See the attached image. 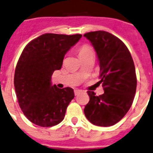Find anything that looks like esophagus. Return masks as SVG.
I'll return each instance as SVG.
<instances>
[{
    "label": "esophagus",
    "mask_w": 153,
    "mask_h": 153,
    "mask_svg": "<svg viewBox=\"0 0 153 153\" xmlns=\"http://www.w3.org/2000/svg\"><path fill=\"white\" fill-rule=\"evenodd\" d=\"M82 92V90L80 89H75V95H78L79 93Z\"/></svg>",
    "instance_id": "esophagus-1"
}]
</instances>
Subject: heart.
<instances>
[{
  "label": "heart",
  "mask_w": 153,
  "mask_h": 153,
  "mask_svg": "<svg viewBox=\"0 0 153 153\" xmlns=\"http://www.w3.org/2000/svg\"><path fill=\"white\" fill-rule=\"evenodd\" d=\"M78 53L79 57L81 58V57L84 56V55H85V54H87L93 53V49L90 45L85 44V45H82V46H80V47L78 48Z\"/></svg>",
  "instance_id": "obj_1"
}]
</instances>
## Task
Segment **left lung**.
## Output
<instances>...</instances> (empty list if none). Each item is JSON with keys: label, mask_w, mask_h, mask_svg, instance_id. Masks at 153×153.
<instances>
[{"label": "left lung", "mask_w": 153, "mask_h": 153, "mask_svg": "<svg viewBox=\"0 0 153 153\" xmlns=\"http://www.w3.org/2000/svg\"><path fill=\"white\" fill-rule=\"evenodd\" d=\"M98 55L100 66L98 83L104 94L97 96L88 91L90 100L84 112L90 123L98 126L116 124L128 112L135 97L137 78L132 55L119 38L104 30L84 34Z\"/></svg>", "instance_id": "1"}]
</instances>
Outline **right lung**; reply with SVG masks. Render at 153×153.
Returning a JSON list of instances; mask_svg holds the SVG:
<instances>
[{
	"label": "right lung",
	"instance_id": "right-lung-1",
	"mask_svg": "<svg viewBox=\"0 0 153 153\" xmlns=\"http://www.w3.org/2000/svg\"><path fill=\"white\" fill-rule=\"evenodd\" d=\"M82 34H44L29 42L19 58L14 84L20 108L29 121L42 127L60 123L75 93L71 88L51 85L55 70Z\"/></svg>",
	"mask_w": 153,
	"mask_h": 153
}]
</instances>
